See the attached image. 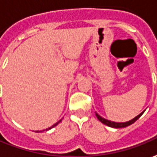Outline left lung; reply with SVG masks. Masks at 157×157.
Here are the masks:
<instances>
[{
  "label": "left lung",
  "mask_w": 157,
  "mask_h": 157,
  "mask_svg": "<svg viewBox=\"0 0 157 157\" xmlns=\"http://www.w3.org/2000/svg\"><path fill=\"white\" fill-rule=\"evenodd\" d=\"M143 113H144V111L142 112L141 114H139L137 116H136L135 118H133L132 120H130V121H128V122H111V121H109V120H107V119H104V118H102L101 116H100L96 112H95V116L97 117V119L100 121L101 122H102L103 124H105L107 126H109L111 128H125L128 127V126H129V125H131L132 123L136 122V120H138L141 116L143 115Z\"/></svg>",
  "instance_id": "obj_1"
}]
</instances>
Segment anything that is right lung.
<instances>
[{"mask_svg": "<svg viewBox=\"0 0 157 157\" xmlns=\"http://www.w3.org/2000/svg\"><path fill=\"white\" fill-rule=\"evenodd\" d=\"M61 121H62V120H60V121H59V122H56V123H55V124H54V125H53V126H51V127H49L48 128H46V129H44V130H42V131H45V130H49V129H51L52 128H54V127H56V126L57 124H58V123H59V122H61ZM36 132H38V131H36ZM39 132H41V131H39Z\"/></svg>", "mask_w": 157, "mask_h": 157, "instance_id": "obj_1", "label": "right lung"}]
</instances>
